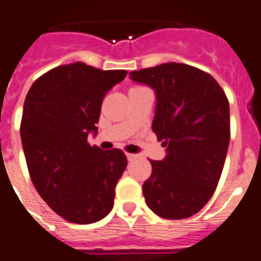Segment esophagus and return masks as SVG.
<instances>
[{
    "label": "esophagus",
    "instance_id": "34e87169",
    "mask_svg": "<svg viewBox=\"0 0 261 261\" xmlns=\"http://www.w3.org/2000/svg\"><path fill=\"white\" fill-rule=\"evenodd\" d=\"M126 156H127V159H128V161H134V159H137V158H138V155L131 154V152H126Z\"/></svg>",
    "mask_w": 261,
    "mask_h": 261
}]
</instances>
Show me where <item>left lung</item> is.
I'll return each instance as SVG.
<instances>
[{
  "label": "left lung",
  "instance_id": "left-lung-1",
  "mask_svg": "<svg viewBox=\"0 0 261 261\" xmlns=\"http://www.w3.org/2000/svg\"><path fill=\"white\" fill-rule=\"evenodd\" d=\"M130 76L155 90L152 131L167 147L163 161H150L146 203L161 218H190L208 203L224 167L231 137L227 95L211 74L186 63H162Z\"/></svg>",
  "mask_w": 261,
  "mask_h": 261
}]
</instances>
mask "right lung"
<instances>
[{"label":"right lung","instance_id":"obj_1","mask_svg":"<svg viewBox=\"0 0 261 261\" xmlns=\"http://www.w3.org/2000/svg\"><path fill=\"white\" fill-rule=\"evenodd\" d=\"M126 70L83 62L57 66L30 87L23 103L21 141L37 192L65 220L95 223L111 211L115 186L126 170L119 148L90 146L106 93Z\"/></svg>","mask_w":261,"mask_h":261}]
</instances>
